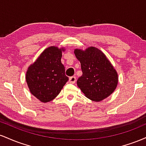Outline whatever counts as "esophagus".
Segmentation results:
<instances>
[{
  "instance_id": "34e87169",
  "label": "esophagus",
  "mask_w": 146,
  "mask_h": 146,
  "mask_svg": "<svg viewBox=\"0 0 146 146\" xmlns=\"http://www.w3.org/2000/svg\"><path fill=\"white\" fill-rule=\"evenodd\" d=\"M69 82L71 83V84H74L75 83V82H76V77L75 76H72V77H70L69 78Z\"/></svg>"
}]
</instances>
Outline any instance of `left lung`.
<instances>
[{
    "label": "left lung",
    "mask_w": 146,
    "mask_h": 146,
    "mask_svg": "<svg viewBox=\"0 0 146 146\" xmlns=\"http://www.w3.org/2000/svg\"><path fill=\"white\" fill-rule=\"evenodd\" d=\"M74 53L82 71L77 81L80 90L92 101L100 102L108 98L116 88L118 75L104 53L93 46L85 51L76 48Z\"/></svg>",
    "instance_id": "1"
}]
</instances>
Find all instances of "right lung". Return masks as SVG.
Listing matches in <instances>:
<instances>
[{
	"label": "right lung",
	"instance_id": "add662e5",
	"mask_svg": "<svg viewBox=\"0 0 146 146\" xmlns=\"http://www.w3.org/2000/svg\"><path fill=\"white\" fill-rule=\"evenodd\" d=\"M64 48L49 46L28 68L26 81L30 92L42 102L56 98L67 82L65 68L61 62Z\"/></svg>",
	"mask_w": 146,
	"mask_h": 146
}]
</instances>
